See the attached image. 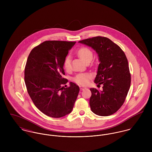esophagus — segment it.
Masks as SVG:
<instances>
[{
    "label": "esophagus",
    "instance_id": "esophagus-1",
    "mask_svg": "<svg viewBox=\"0 0 152 152\" xmlns=\"http://www.w3.org/2000/svg\"><path fill=\"white\" fill-rule=\"evenodd\" d=\"M80 89L81 90H84V89L86 88V87H83V86H80Z\"/></svg>",
    "mask_w": 152,
    "mask_h": 152
}]
</instances>
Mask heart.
<instances>
[{
  "instance_id": "1",
  "label": "heart",
  "mask_w": 152,
  "mask_h": 152,
  "mask_svg": "<svg viewBox=\"0 0 152 152\" xmlns=\"http://www.w3.org/2000/svg\"><path fill=\"white\" fill-rule=\"evenodd\" d=\"M77 54L86 63H89L94 58V54L91 49L86 47H82L80 48L77 51ZM63 66L65 70L69 71L71 69V57L68 56L65 57L63 63ZM92 76L91 74L84 72L77 74L73 78V81L80 86H86L89 83Z\"/></svg>"
}]
</instances>
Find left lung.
<instances>
[{
    "label": "left lung",
    "instance_id": "left-lung-1",
    "mask_svg": "<svg viewBox=\"0 0 152 152\" xmlns=\"http://www.w3.org/2000/svg\"><path fill=\"white\" fill-rule=\"evenodd\" d=\"M79 43L95 50L100 61L94 83L102 84L103 91L90 88L91 110L99 116L111 115L122 106L130 88L131 76L126 55L118 45L105 37H94Z\"/></svg>",
    "mask_w": 152,
    "mask_h": 152
}]
</instances>
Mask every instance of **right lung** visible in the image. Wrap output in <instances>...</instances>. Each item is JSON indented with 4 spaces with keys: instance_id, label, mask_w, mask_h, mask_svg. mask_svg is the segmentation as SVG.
<instances>
[{
    "instance_id": "1",
    "label": "right lung",
    "mask_w": 152,
    "mask_h": 152,
    "mask_svg": "<svg viewBox=\"0 0 152 152\" xmlns=\"http://www.w3.org/2000/svg\"><path fill=\"white\" fill-rule=\"evenodd\" d=\"M75 42L45 41L34 47L27 60L24 81L35 106L48 116L58 118L69 113L80 88L75 83L63 87L68 80L63 63Z\"/></svg>"
}]
</instances>
